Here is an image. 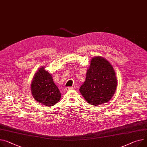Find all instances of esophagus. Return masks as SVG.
Wrapping results in <instances>:
<instances>
[{"instance_id":"obj_1","label":"esophagus","mask_w":147,"mask_h":147,"mask_svg":"<svg viewBox=\"0 0 147 147\" xmlns=\"http://www.w3.org/2000/svg\"><path fill=\"white\" fill-rule=\"evenodd\" d=\"M65 89L66 90V91H69V90H71V89H73V88L72 87H66L65 88Z\"/></svg>"}]
</instances>
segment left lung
<instances>
[{"instance_id": "obj_1", "label": "left lung", "mask_w": 147, "mask_h": 147, "mask_svg": "<svg viewBox=\"0 0 147 147\" xmlns=\"http://www.w3.org/2000/svg\"><path fill=\"white\" fill-rule=\"evenodd\" d=\"M117 83L111 63L98 56L92 58L80 92L88 103L96 106L111 100L115 92Z\"/></svg>"}]
</instances>
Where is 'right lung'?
Here are the masks:
<instances>
[{"label": "right lung", "mask_w": 147, "mask_h": 147, "mask_svg": "<svg viewBox=\"0 0 147 147\" xmlns=\"http://www.w3.org/2000/svg\"><path fill=\"white\" fill-rule=\"evenodd\" d=\"M42 66L36 72L31 82L32 95L38 102L45 106H53L61 97L59 90L53 80L52 74Z\"/></svg>", "instance_id": "1"}]
</instances>
